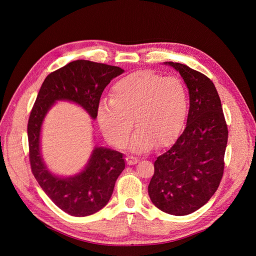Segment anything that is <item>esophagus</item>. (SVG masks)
<instances>
[{"instance_id":"34e87169","label":"esophagus","mask_w":256,"mask_h":256,"mask_svg":"<svg viewBox=\"0 0 256 256\" xmlns=\"http://www.w3.org/2000/svg\"><path fill=\"white\" fill-rule=\"evenodd\" d=\"M138 159L134 156H127L126 157V162H127V164H129V166L138 164Z\"/></svg>"}]
</instances>
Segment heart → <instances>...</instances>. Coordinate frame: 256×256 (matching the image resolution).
Wrapping results in <instances>:
<instances>
[{"label": "heart", "mask_w": 256, "mask_h": 256, "mask_svg": "<svg viewBox=\"0 0 256 256\" xmlns=\"http://www.w3.org/2000/svg\"><path fill=\"white\" fill-rule=\"evenodd\" d=\"M189 102L182 81L152 70H140L120 79L112 88V99L102 100L97 120L104 136L116 147L126 145L133 118L138 128L131 148L138 152L172 144L180 134Z\"/></svg>", "instance_id": "b5f03b06"}]
</instances>
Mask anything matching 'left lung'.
Masks as SVG:
<instances>
[{"label": "left lung", "mask_w": 256, "mask_h": 256, "mask_svg": "<svg viewBox=\"0 0 256 256\" xmlns=\"http://www.w3.org/2000/svg\"><path fill=\"white\" fill-rule=\"evenodd\" d=\"M168 64L187 84L190 109L184 132L154 161L148 194L160 210L186 216L205 205L218 189L228 130L212 81L187 65Z\"/></svg>", "instance_id": "8db88e82"}]
</instances>
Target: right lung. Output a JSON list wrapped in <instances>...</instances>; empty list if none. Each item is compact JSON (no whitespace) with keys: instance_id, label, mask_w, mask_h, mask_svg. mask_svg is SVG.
I'll use <instances>...</instances> for the list:
<instances>
[{"instance_id":"1","label":"right lung","mask_w":256,"mask_h":256,"mask_svg":"<svg viewBox=\"0 0 256 256\" xmlns=\"http://www.w3.org/2000/svg\"><path fill=\"white\" fill-rule=\"evenodd\" d=\"M124 72L118 66L86 60L70 62L47 76L30 111L28 122L30 170L52 202L72 216H86L108 204L115 182L125 168V160L120 152L96 147L80 174L70 178L52 175L46 168L40 150L44 118L56 100L64 99L80 104L95 120L106 86Z\"/></svg>"}]
</instances>
